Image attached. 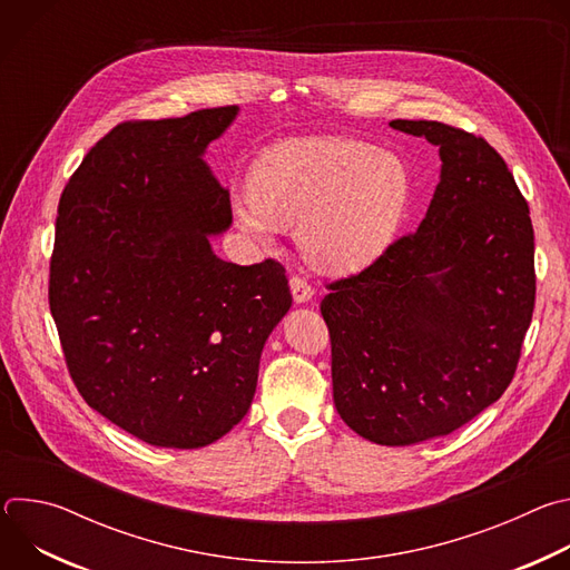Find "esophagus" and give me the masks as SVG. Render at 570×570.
Listing matches in <instances>:
<instances>
[{"instance_id": "obj_1", "label": "esophagus", "mask_w": 570, "mask_h": 570, "mask_svg": "<svg viewBox=\"0 0 570 570\" xmlns=\"http://www.w3.org/2000/svg\"><path fill=\"white\" fill-rule=\"evenodd\" d=\"M291 293H293V299L297 302V304H304V302H308L311 297H313V286L304 279V277H299V275H293L291 277Z\"/></svg>"}]
</instances>
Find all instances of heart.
Here are the masks:
<instances>
[{
    "mask_svg": "<svg viewBox=\"0 0 570 570\" xmlns=\"http://www.w3.org/2000/svg\"><path fill=\"white\" fill-rule=\"evenodd\" d=\"M411 189V171L392 150L352 137H297L259 155L250 191L232 198V214L257 240H271L277 227H297L306 262L345 275L390 246Z\"/></svg>",
    "mask_w": 570,
    "mask_h": 570,
    "instance_id": "1",
    "label": "heart"
}]
</instances>
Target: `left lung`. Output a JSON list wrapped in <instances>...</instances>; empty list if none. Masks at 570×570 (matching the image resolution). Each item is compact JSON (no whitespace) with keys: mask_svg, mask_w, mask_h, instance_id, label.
<instances>
[{"mask_svg":"<svg viewBox=\"0 0 570 570\" xmlns=\"http://www.w3.org/2000/svg\"><path fill=\"white\" fill-rule=\"evenodd\" d=\"M440 148L426 218L320 311L332 338L334 403L361 438L409 446L449 435L514 379L534 311V229L505 159L440 121H390Z\"/></svg>","mask_w":570,"mask_h":570,"instance_id":"8db88e82","label":"left lung"}]
</instances>
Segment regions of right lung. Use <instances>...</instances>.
<instances>
[{
  "mask_svg": "<svg viewBox=\"0 0 570 570\" xmlns=\"http://www.w3.org/2000/svg\"><path fill=\"white\" fill-rule=\"evenodd\" d=\"M236 112L115 126L58 203L49 308L67 370L90 409L153 446L200 449L246 417L293 302L279 262L236 266L209 246L232 205L203 153Z\"/></svg>",
  "mask_w": 570,
  "mask_h": 570,
  "instance_id": "1",
  "label": "right lung"
}]
</instances>
